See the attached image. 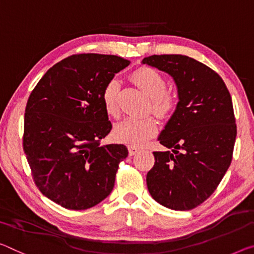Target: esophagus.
<instances>
[{"label":"esophagus","mask_w":254,"mask_h":254,"mask_svg":"<svg viewBox=\"0 0 254 254\" xmlns=\"http://www.w3.org/2000/svg\"><path fill=\"white\" fill-rule=\"evenodd\" d=\"M128 155L130 156H133V155H135L136 152H138L140 149L138 148V147H134V146H128Z\"/></svg>","instance_id":"esophagus-1"}]
</instances>
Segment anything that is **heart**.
<instances>
[{
    "mask_svg": "<svg viewBox=\"0 0 254 254\" xmlns=\"http://www.w3.org/2000/svg\"><path fill=\"white\" fill-rule=\"evenodd\" d=\"M130 79L151 98L149 111H151L156 118L160 120L171 118L176 108V96L167 90V81L162 73L154 67L143 65L132 72ZM120 89L118 80L112 79L105 84L102 91L104 110L110 118L116 119L120 115ZM157 130V122L152 118L127 119L115 127L113 135L116 141L138 147L155 136Z\"/></svg>",
    "mask_w": 254,
    "mask_h": 254,
    "instance_id": "b5f03b06",
    "label": "heart"
}]
</instances>
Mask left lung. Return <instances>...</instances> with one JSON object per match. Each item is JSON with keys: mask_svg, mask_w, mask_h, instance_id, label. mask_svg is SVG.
Returning a JSON list of instances; mask_svg holds the SVG:
<instances>
[{"mask_svg": "<svg viewBox=\"0 0 254 254\" xmlns=\"http://www.w3.org/2000/svg\"><path fill=\"white\" fill-rule=\"evenodd\" d=\"M142 63L171 74L180 99L158 138L172 151H154L148 190L164 207L191 210L215 192L231 165L236 139L231 94L218 73L189 56L151 55Z\"/></svg>", "mask_w": 254, "mask_h": 254, "instance_id": "8db88e82", "label": "left lung"}]
</instances>
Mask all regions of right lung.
Listing matches in <instances>:
<instances>
[{"mask_svg":"<svg viewBox=\"0 0 254 254\" xmlns=\"http://www.w3.org/2000/svg\"><path fill=\"white\" fill-rule=\"evenodd\" d=\"M130 61L74 54L54 64L31 91L22 146L38 190L65 209L84 210L112 192L124 144L100 146L112 123L102 91Z\"/></svg>","mask_w":254,"mask_h":254,"instance_id":"1","label":"right lung"}]
</instances>
